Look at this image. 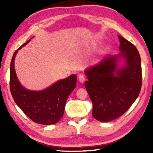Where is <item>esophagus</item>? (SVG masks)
<instances>
[{
    "label": "esophagus",
    "instance_id": "esophagus-1",
    "mask_svg": "<svg viewBox=\"0 0 153 153\" xmlns=\"http://www.w3.org/2000/svg\"><path fill=\"white\" fill-rule=\"evenodd\" d=\"M78 79H79L80 83H83L85 81V76H84V75H83V74H81V75H79V76Z\"/></svg>",
    "mask_w": 153,
    "mask_h": 153
}]
</instances>
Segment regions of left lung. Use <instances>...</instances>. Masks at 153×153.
Wrapping results in <instances>:
<instances>
[{"label": "left lung", "instance_id": "8db88e82", "mask_svg": "<svg viewBox=\"0 0 153 153\" xmlns=\"http://www.w3.org/2000/svg\"><path fill=\"white\" fill-rule=\"evenodd\" d=\"M116 56L108 55L95 66L85 70L88 81L85 87L93 102L92 115L100 122H108L123 115L140 93L141 62L135 45L122 36ZM122 59L123 66L118 68Z\"/></svg>", "mask_w": 153, "mask_h": 153}]
</instances>
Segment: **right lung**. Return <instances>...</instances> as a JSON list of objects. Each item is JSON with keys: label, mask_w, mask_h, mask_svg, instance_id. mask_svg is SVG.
Instances as JSON below:
<instances>
[{"label": "right lung", "mask_w": 153, "mask_h": 153, "mask_svg": "<svg viewBox=\"0 0 153 153\" xmlns=\"http://www.w3.org/2000/svg\"><path fill=\"white\" fill-rule=\"evenodd\" d=\"M15 51L10 63V88L12 96L19 108L33 122L39 124L51 125L62 118L68 97L76 87V75H71L60 79L48 88L41 91H31L23 87L16 76L14 60L18 50Z\"/></svg>", "instance_id": "obj_1"}]
</instances>
